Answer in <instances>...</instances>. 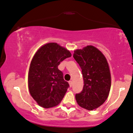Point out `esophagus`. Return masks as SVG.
Segmentation results:
<instances>
[{"label": "esophagus", "mask_w": 133, "mask_h": 133, "mask_svg": "<svg viewBox=\"0 0 133 133\" xmlns=\"http://www.w3.org/2000/svg\"><path fill=\"white\" fill-rule=\"evenodd\" d=\"M69 86H70V87H71V86H72V81H69Z\"/></svg>", "instance_id": "obj_1"}]
</instances>
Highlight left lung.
<instances>
[{
  "label": "left lung",
  "mask_w": 133,
  "mask_h": 133,
  "mask_svg": "<svg viewBox=\"0 0 133 133\" xmlns=\"http://www.w3.org/2000/svg\"><path fill=\"white\" fill-rule=\"evenodd\" d=\"M73 58L82 69L84 84L75 99L80 107L93 110L103 104L109 96L111 86L109 64L103 54L92 45L75 50Z\"/></svg>",
  "instance_id": "left-lung-1"
}]
</instances>
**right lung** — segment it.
Listing matches in <instances>:
<instances>
[{
    "mask_svg": "<svg viewBox=\"0 0 133 133\" xmlns=\"http://www.w3.org/2000/svg\"><path fill=\"white\" fill-rule=\"evenodd\" d=\"M71 56L68 50L56 43H49L38 50L31 61L28 82L30 94L39 106L45 109L58 105L69 85L58 66Z\"/></svg>",
    "mask_w": 133,
    "mask_h": 133,
    "instance_id": "1",
    "label": "right lung"
}]
</instances>
